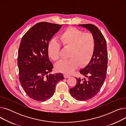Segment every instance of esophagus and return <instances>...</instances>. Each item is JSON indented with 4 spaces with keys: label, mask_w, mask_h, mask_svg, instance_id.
Masks as SVG:
<instances>
[{
    "label": "esophagus",
    "mask_w": 126,
    "mask_h": 126,
    "mask_svg": "<svg viewBox=\"0 0 126 126\" xmlns=\"http://www.w3.org/2000/svg\"><path fill=\"white\" fill-rule=\"evenodd\" d=\"M64 77L65 78H69L70 77V76L67 75H66V74H64Z\"/></svg>",
    "instance_id": "esophagus-1"
}]
</instances>
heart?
<instances>
[{"label":"heart","instance_id":"b5f03b06","mask_svg":"<svg viewBox=\"0 0 126 126\" xmlns=\"http://www.w3.org/2000/svg\"><path fill=\"white\" fill-rule=\"evenodd\" d=\"M60 42L65 48H70L67 60L60 61L56 65L60 72L70 74L76 70L80 64H88L94 54L95 39L90 32H84L75 27L66 29L60 35ZM61 45L56 40L52 39L47 45L48 56L53 61L58 60L60 55Z\"/></svg>","mask_w":126,"mask_h":126}]
</instances>
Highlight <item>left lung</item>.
<instances>
[{"label": "left lung", "mask_w": 126, "mask_h": 126, "mask_svg": "<svg viewBox=\"0 0 126 126\" xmlns=\"http://www.w3.org/2000/svg\"><path fill=\"white\" fill-rule=\"evenodd\" d=\"M79 25L86 28L93 34L96 43L94 54L90 62L80 71L87 79L77 78L76 86L69 89L71 96L81 101L94 97L100 90L106 77L108 56L106 41L96 26L92 24Z\"/></svg>", "instance_id": "1"}]
</instances>
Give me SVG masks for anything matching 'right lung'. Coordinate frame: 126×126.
<instances>
[{
  "instance_id": "obj_1",
  "label": "right lung",
  "mask_w": 126,
  "mask_h": 126,
  "mask_svg": "<svg viewBox=\"0 0 126 126\" xmlns=\"http://www.w3.org/2000/svg\"><path fill=\"white\" fill-rule=\"evenodd\" d=\"M62 25L39 22L23 35L18 55L19 81L25 93L37 101H46L55 91L56 85L64 79L62 74H51L47 45Z\"/></svg>"
}]
</instances>
